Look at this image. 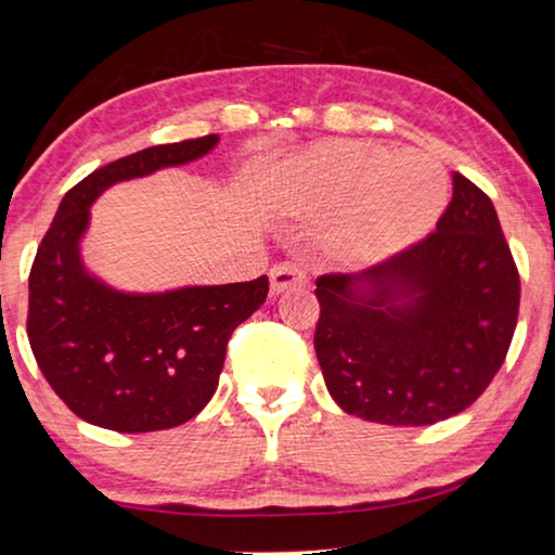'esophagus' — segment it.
<instances>
[{"instance_id":"1","label":"esophagus","mask_w":555,"mask_h":555,"mask_svg":"<svg viewBox=\"0 0 555 555\" xmlns=\"http://www.w3.org/2000/svg\"><path fill=\"white\" fill-rule=\"evenodd\" d=\"M269 276H271V292L273 294H282L286 289H292V286L307 284V271L294 261H284V263L273 266Z\"/></svg>"}]
</instances>
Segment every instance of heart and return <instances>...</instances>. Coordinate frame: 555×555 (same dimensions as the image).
<instances>
[{"instance_id":"1","label":"heart","mask_w":555,"mask_h":555,"mask_svg":"<svg viewBox=\"0 0 555 555\" xmlns=\"http://www.w3.org/2000/svg\"><path fill=\"white\" fill-rule=\"evenodd\" d=\"M449 177L426 154L330 142L307 154L289 177V205L301 212L341 210L345 246H401L428 231L444 210Z\"/></svg>"}]
</instances>
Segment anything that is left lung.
<instances>
[{"mask_svg": "<svg viewBox=\"0 0 555 555\" xmlns=\"http://www.w3.org/2000/svg\"><path fill=\"white\" fill-rule=\"evenodd\" d=\"M437 231L363 276L317 279L314 350L330 393L350 416L428 426L485 393L513 343L520 273L492 201L454 172ZM378 293L360 302L351 286ZM409 293L396 306L389 297Z\"/></svg>", "mask_w": 555, "mask_h": 555, "instance_id": "8db88e82", "label": "left lung"}]
</instances>
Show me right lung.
<instances>
[{
  "label": "right lung",
  "instance_id": "right-lung-1",
  "mask_svg": "<svg viewBox=\"0 0 555 555\" xmlns=\"http://www.w3.org/2000/svg\"><path fill=\"white\" fill-rule=\"evenodd\" d=\"M218 137L157 144L99 167L65 192L29 269L27 337L50 388L88 424L162 431L197 416L218 388L228 339L269 294V276L167 294H121L88 276L78 241L108 184L184 165Z\"/></svg>",
  "mask_w": 555,
  "mask_h": 555
}]
</instances>
